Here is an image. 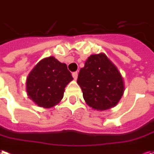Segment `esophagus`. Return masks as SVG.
Here are the masks:
<instances>
[{"label":"esophagus","instance_id":"34e87169","mask_svg":"<svg viewBox=\"0 0 154 154\" xmlns=\"http://www.w3.org/2000/svg\"><path fill=\"white\" fill-rule=\"evenodd\" d=\"M72 76H73V78L75 79H77V78H78V72H77V71H75V72H73Z\"/></svg>","mask_w":154,"mask_h":154}]
</instances>
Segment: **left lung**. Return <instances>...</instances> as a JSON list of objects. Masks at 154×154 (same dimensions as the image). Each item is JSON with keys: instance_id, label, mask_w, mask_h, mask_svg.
<instances>
[{"instance_id": "obj_1", "label": "left lung", "mask_w": 154, "mask_h": 154, "mask_svg": "<svg viewBox=\"0 0 154 154\" xmlns=\"http://www.w3.org/2000/svg\"><path fill=\"white\" fill-rule=\"evenodd\" d=\"M77 83L86 103L97 111L116 106L124 93L121 73L103 53L88 57L79 70Z\"/></svg>"}]
</instances>
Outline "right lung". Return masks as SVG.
I'll return each mask as SVG.
<instances>
[{"label": "right lung", "instance_id": "1", "mask_svg": "<svg viewBox=\"0 0 154 154\" xmlns=\"http://www.w3.org/2000/svg\"><path fill=\"white\" fill-rule=\"evenodd\" d=\"M73 79L65 63L55 57L42 60L27 79V93L30 99L39 106L49 108L59 103L66 86Z\"/></svg>", "mask_w": 154, "mask_h": 154}]
</instances>
